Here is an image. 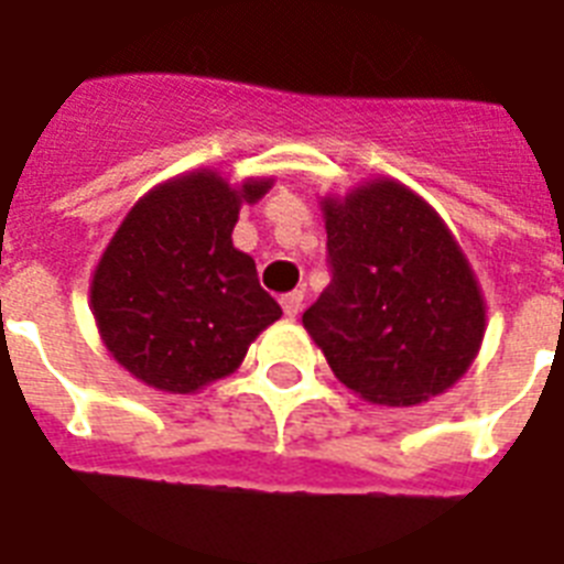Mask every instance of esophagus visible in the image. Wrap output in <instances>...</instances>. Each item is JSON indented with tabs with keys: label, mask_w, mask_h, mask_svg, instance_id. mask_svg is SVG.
I'll list each match as a JSON object with an SVG mask.
<instances>
[{
	"label": "esophagus",
	"mask_w": 564,
	"mask_h": 564,
	"mask_svg": "<svg viewBox=\"0 0 564 564\" xmlns=\"http://www.w3.org/2000/svg\"><path fill=\"white\" fill-rule=\"evenodd\" d=\"M300 306H303V291H291V294L282 297V312H285L288 318H294L300 312Z\"/></svg>",
	"instance_id": "esophagus-1"
}]
</instances>
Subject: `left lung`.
<instances>
[{
	"label": "left lung",
	"mask_w": 564,
	"mask_h": 564,
	"mask_svg": "<svg viewBox=\"0 0 564 564\" xmlns=\"http://www.w3.org/2000/svg\"><path fill=\"white\" fill-rule=\"evenodd\" d=\"M333 282L303 327L360 400L409 409L466 376L487 300L445 219L393 176L322 195Z\"/></svg>",
	"instance_id": "obj_1"
}]
</instances>
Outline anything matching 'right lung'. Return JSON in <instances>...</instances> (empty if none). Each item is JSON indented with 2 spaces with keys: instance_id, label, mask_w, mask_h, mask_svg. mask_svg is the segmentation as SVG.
I'll list each match as a JSON object with an SVG mask.
<instances>
[{
  "instance_id": "obj_1",
  "label": "right lung",
  "mask_w": 564,
  "mask_h": 564,
  "mask_svg": "<svg viewBox=\"0 0 564 564\" xmlns=\"http://www.w3.org/2000/svg\"><path fill=\"white\" fill-rule=\"evenodd\" d=\"M273 176L228 183L195 167L152 186L119 221L89 279V310L108 355L162 393H197L240 367L279 303L234 246L242 204Z\"/></svg>"
}]
</instances>
